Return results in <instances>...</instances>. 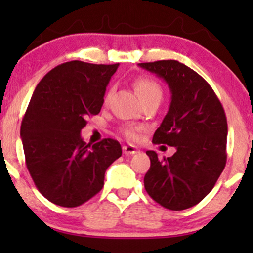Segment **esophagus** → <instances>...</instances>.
Here are the masks:
<instances>
[{
    "mask_svg": "<svg viewBox=\"0 0 253 253\" xmlns=\"http://www.w3.org/2000/svg\"><path fill=\"white\" fill-rule=\"evenodd\" d=\"M123 151L125 155H134V153L139 152V150L135 146H133V145H125Z\"/></svg>",
    "mask_w": 253,
    "mask_h": 253,
    "instance_id": "1",
    "label": "esophagus"
}]
</instances>
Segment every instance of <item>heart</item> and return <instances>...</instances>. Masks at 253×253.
<instances>
[{
	"mask_svg": "<svg viewBox=\"0 0 253 253\" xmlns=\"http://www.w3.org/2000/svg\"><path fill=\"white\" fill-rule=\"evenodd\" d=\"M133 85H134L136 94H138V96L140 97V100L143 102L151 97L162 98V95H163V90H162V86L159 85V83L150 77H138L134 81V83H133ZM140 130L141 127L139 126H126L123 128V134L128 140L134 141L139 138V132Z\"/></svg>",
	"mask_w": 253,
	"mask_h": 253,
	"instance_id": "1",
	"label": "heart"
}]
</instances>
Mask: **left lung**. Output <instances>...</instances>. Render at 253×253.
<instances>
[{"mask_svg": "<svg viewBox=\"0 0 253 253\" xmlns=\"http://www.w3.org/2000/svg\"><path fill=\"white\" fill-rule=\"evenodd\" d=\"M163 78L171 103L152 143L175 146L176 152L159 159L146 151L151 167L144 177L147 194L171 211H183L202 201L225 169L227 119L211 86L193 69L177 60L140 63Z\"/></svg>", "mask_w": 253, "mask_h": 253, "instance_id": "8db88e82", "label": "left lung"}]
</instances>
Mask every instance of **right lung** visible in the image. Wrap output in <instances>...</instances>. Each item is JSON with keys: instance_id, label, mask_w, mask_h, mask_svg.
<instances>
[{"instance_id": "obj_1", "label": "right lung", "mask_w": 253, "mask_h": 253, "mask_svg": "<svg viewBox=\"0 0 253 253\" xmlns=\"http://www.w3.org/2000/svg\"><path fill=\"white\" fill-rule=\"evenodd\" d=\"M119 64L63 63L33 92L20 134L30 175L48 201L77 207L103 188L104 172L123 153L114 139L94 145L81 136L86 118L97 115Z\"/></svg>"}]
</instances>
